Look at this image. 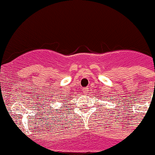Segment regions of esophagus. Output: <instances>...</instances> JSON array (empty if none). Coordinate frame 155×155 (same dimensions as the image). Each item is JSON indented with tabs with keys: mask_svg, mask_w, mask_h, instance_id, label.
I'll return each mask as SVG.
<instances>
[{
	"mask_svg": "<svg viewBox=\"0 0 155 155\" xmlns=\"http://www.w3.org/2000/svg\"><path fill=\"white\" fill-rule=\"evenodd\" d=\"M88 91H89L88 87H84V88H83V92H84V93H87V92Z\"/></svg>",
	"mask_w": 155,
	"mask_h": 155,
	"instance_id": "1",
	"label": "esophagus"
}]
</instances>
